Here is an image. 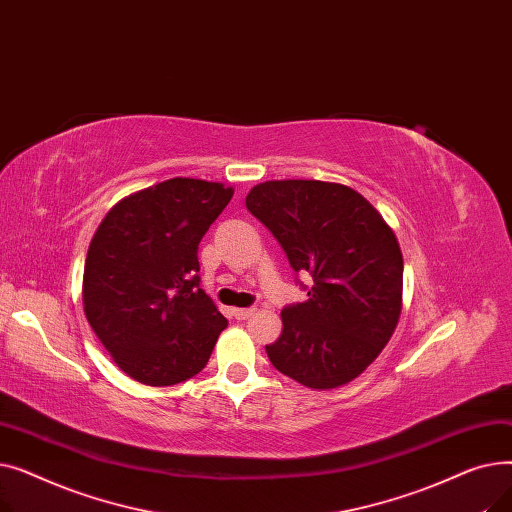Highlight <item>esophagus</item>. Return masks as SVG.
I'll return each mask as SVG.
<instances>
[{"mask_svg": "<svg viewBox=\"0 0 512 512\" xmlns=\"http://www.w3.org/2000/svg\"><path fill=\"white\" fill-rule=\"evenodd\" d=\"M253 313H255V309H251V307H249V309H238V307L232 309V315H234L236 319H249Z\"/></svg>", "mask_w": 512, "mask_h": 512, "instance_id": "1", "label": "esophagus"}]
</instances>
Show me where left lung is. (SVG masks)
Wrapping results in <instances>:
<instances>
[{"mask_svg":"<svg viewBox=\"0 0 512 512\" xmlns=\"http://www.w3.org/2000/svg\"><path fill=\"white\" fill-rule=\"evenodd\" d=\"M247 209L278 238L309 301L282 309L272 365L307 388L332 390L378 359L402 311V251L394 230L355 188L324 180H267Z\"/></svg>","mask_w":512,"mask_h":512,"instance_id":"obj_1","label":"left lung"}]
</instances>
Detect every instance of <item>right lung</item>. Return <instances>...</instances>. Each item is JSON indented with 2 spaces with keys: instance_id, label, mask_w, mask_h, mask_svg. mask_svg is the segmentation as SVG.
Instances as JSON below:
<instances>
[{
  "instance_id": "obj_1",
  "label": "right lung",
  "mask_w": 512,
  "mask_h": 512,
  "mask_svg": "<svg viewBox=\"0 0 512 512\" xmlns=\"http://www.w3.org/2000/svg\"><path fill=\"white\" fill-rule=\"evenodd\" d=\"M234 188L170 178L120 199L85 259L83 309L114 363L145 386H174L209 361L226 317L199 288L197 249Z\"/></svg>"
}]
</instances>
